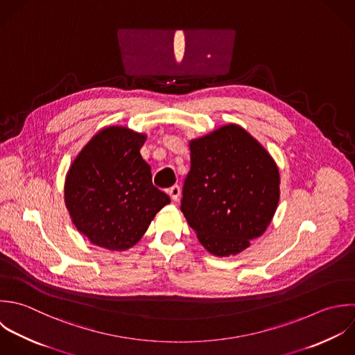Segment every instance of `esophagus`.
<instances>
[{
	"label": "esophagus",
	"mask_w": 355,
	"mask_h": 355,
	"mask_svg": "<svg viewBox=\"0 0 355 355\" xmlns=\"http://www.w3.org/2000/svg\"><path fill=\"white\" fill-rule=\"evenodd\" d=\"M167 193L170 195V198H171V200H178V198H180V193H181V191H180V187L178 185H173L168 191H167Z\"/></svg>",
	"instance_id": "1"
}]
</instances>
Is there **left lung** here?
Masks as SVG:
<instances>
[{
    "label": "left lung",
    "instance_id": "1",
    "mask_svg": "<svg viewBox=\"0 0 355 355\" xmlns=\"http://www.w3.org/2000/svg\"><path fill=\"white\" fill-rule=\"evenodd\" d=\"M189 150L191 171L184 182L181 211L209 253L235 256L266 232L277 211L278 166L236 124L192 139Z\"/></svg>",
    "mask_w": 355,
    "mask_h": 355
}]
</instances>
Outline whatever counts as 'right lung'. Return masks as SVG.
<instances>
[{"mask_svg": "<svg viewBox=\"0 0 355 355\" xmlns=\"http://www.w3.org/2000/svg\"><path fill=\"white\" fill-rule=\"evenodd\" d=\"M146 135L121 125L96 132L73 160L64 203L76 228L99 248L123 252L146 232L170 198L153 187L142 159Z\"/></svg>", "mask_w": 355, "mask_h": 355, "instance_id": "obj_1", "label": "right lung"}]
</instances>
